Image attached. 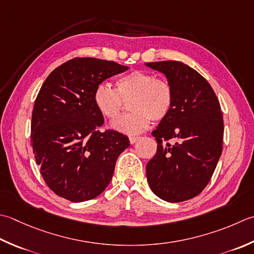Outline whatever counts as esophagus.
Wrapping results in <instances>:
<instances>
[{"label": "esophagus", "mask_w": 254, "mask_h": 254, "mask_svg": "<svg viewBox=\"0 0 254 254\" xmlns=\"http://www.w3.org/2000/svg\"><path fill=\"white\" fill-rule=\"evenodd\" d=\"M138 138H140L138 136H130V137H128V140H130V143H131V144H134V143H135V142L138 140Z\"/></svg>", "instance_id": "obj_1"}]
</instances>
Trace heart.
<instances>
[{
    "label": "heart",
    "instance_id": "1",
    "mask_svg": "<svg viewBox=\"0 0 254 254\" xmlns=\"http://www.w3.org/2000/svg\"><path fill=\"white\" fill-rule=\"evenodd\" d=\"M94 107L104 118L114 120L120 114L124 102L130 101L132 111L111 123L113 130L127 135L144 132L153 121H161L171 112L174 92L170 83L157 79L154 73L134 70L116 81V89L100 83L94 89Z\"/></svg>",
    "mask_w": 254,
    "mask_h": 254
}]
</instances>
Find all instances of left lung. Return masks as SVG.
<instances>
[{
    "label": "left lung",
    "mask_w": 254,
    "mask_h": 254,
    "mask_svg": "<svg viewBox=\"0 0 254 254\" xmlns=\"http://www.w3.org/2000/svg\"><path fill=\"white\" fill-rule=\"evenodd\" d=\"M165 74L174 92L171 112L152 132L156 154L146 165L152 191L168 202L203 190L222 152L223 119L215 91L199 72L181 62L145 63ZM174 139L173 146L167 143Z\"/></svg>",
    "instance_id": "1"
}]
</instances>
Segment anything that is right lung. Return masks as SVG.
Masks as SVG:
<instances>
[{"label": "right lung", "instance_id": "obj_1", "mask_svg": "<svg viewBox=\"0 0 254 254\" xmlns=\"http://www.w3.org/2000/svg\"><path fill=\"white\" fill-rule=\"evenodd\" d=\"M127 69L103 59L74 58L53 70L38 92L33 153L44 181L64 199L80 202L100 195L119 155L130 146L122 133L99 131L104 120L92 100L99 84Z\"/></svg>", "mask_w": 254, "mask_h": 254}]
</instances>
